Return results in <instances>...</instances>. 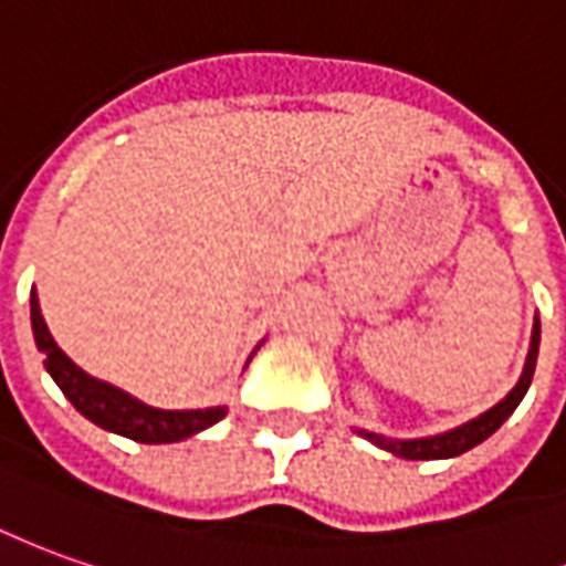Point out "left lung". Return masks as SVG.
Here are the masks:
<instances>
[{
    "label": "left lung",
    "instance_id": "left-lung-1",
    "mask_svg": "<svg viewBox=\"0 0 566 566\" xmlns=\"http://www.w3.org/2000/svg\"><path fill=\"white\" fill-rule=\"evenodd\" d=\"M536 353H539V318H536V325H533V340H530V356H526L524 375L517 380V387H514L499 406H493L490 412H483L480 418H474V421H468V424H461V428L455 430H449V433L424 437V440H384L378 433H365V437H368L371 443H378L380 449H390L396 455H402V459H452V455H461V452L474 449L476 443H483L486 437H493L495 430L505 424V418L517 409V402L524 399L526 387H530V380H533Z\"/></svg>",
    "mask_w": 566,
    "mask_h": 566
}]
</instances>
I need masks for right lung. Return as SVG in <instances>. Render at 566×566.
I'll return each mask as SVG.
<instances>
[{"mask_svg": "<svg viewBox=\"0 0 566 566\" xmlns=\"http://www.w3.org/2000/svg\"><path fill=\"white\" fill-rule=\"evenodd\" d=\"M30 318H33V337L36 347L45 353V368L61 387V394L73 402V409L80 415H86L90 421H95L98 428L111 430L129 437L136 443H176L186 440L198 430L217 424L219 418L226 415V409H195V412H164V409H151L145 402H138L129 394H123L117 387H111L105 380H95L86 375L80 365H73L61 347L55 344V337L45 328V318L40 313V300L36 294H30Z\"/></svg>", "mask_w": 566, "mask_h": 566, "instance_id": "1", "label": "right lung"}]
</instances>
